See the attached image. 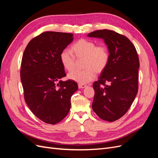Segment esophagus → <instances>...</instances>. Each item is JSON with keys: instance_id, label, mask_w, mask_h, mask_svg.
Listing matches in <instances>:
<instances>
[{"instance_id": "1", "label": "esophagus", "mask_w": 158, "mask_h": 158, "mask_svg": "<svg viewBox=\"0 0 158 158\" xmlns=\"http://www.w3.org/2000/svg\"><path fill=\"white\" fill-rule=\"evenodd\" d=\"M87 87V85H84V84H78V88H80V89H83V88H86Z\"/></svg>"}]
</instances>
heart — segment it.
<instances>
[{
  "label": "heart",
  "instance_id": "heart-1",
  "mask_svg": "<svg viewBox=\"0 0 158 158\" xmlns=\"http://www.w3.org/2000/svg\"><path fill=\"white\" fill-rule=\"evenodd\" d=\"M72 52L64 49L60 54V60L63 68L69 72L75 69L76 59H84L82 70H75L68 78L80 84H87L95 78V73H102L109 61V52L107 47L98 45L85 39L78 40L71 47Z\"/></svg>",
  "mask_w": 158,
  "mask_h": 158
}]
</instances>
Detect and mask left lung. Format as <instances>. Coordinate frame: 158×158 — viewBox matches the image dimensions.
<instances>
[{"label":"left lung","instance_id":"8db88e82","mask_svg":"<svg viewBox=\"0 0 158 158\" xmlns=\"http://www.w3.org/2000/svg\"><path fill=\"white\" fill-rule=\"evenodd\" d=\"M88 37L103 40L109 52L106 69L93 84L92 109L103 120L113 122L127 112L136 98L139 59L132 42L115 31L97 30Z\"/></svg>","mask_w":158,"mask_h":158}]
</instances>
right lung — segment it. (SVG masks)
I'll list each match as a JSON object with an SVG mask.
<instances>
[{"instance_id":"add662e5","label":"right lung","mask_w":158,"mask_h":158,"mask_svg":"<svg viewBox=\"0 0 158 158\" xmlns=\"http://www.w3.org/2000/svg\"><path fill=\"white\" fill-rule=\"evenodd\" d=\"M73 41V33L46 31L32 39L23 54L20 78L25 101L37 118L51 125L67 115L71 96L78 88L73 80H61L66 73L60 54Z\"/></svg>"}]
</instances>
